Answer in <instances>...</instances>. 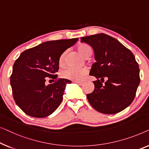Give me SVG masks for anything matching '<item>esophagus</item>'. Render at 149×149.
Segmentation results:
<instances>
[{"label": "esophagus", "instance_id": "esophagus-1", "mask_svg": "<svg viewBox=\"0 0 149 149\" xmlns=\"http://www.w3.org/2000/svg\"><path fill=\"white\" fill-rule=\"evenodd\" d=\"M74 83H76V84H77L79 85V86L82 85L83 84H84L83 81H74Z\"/></svg>", "mask_w": 149, "mask_h": 149}]
</instances>
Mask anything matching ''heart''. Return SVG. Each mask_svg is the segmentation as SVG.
Listing matches in <instances>:
<instances>
[{
  "label": "heart",
  "instance_id": "1",
  "mask_svg": "<svg viewBox=\"0 0 149 149\" xmlns=\"http://www.w3.org/2000/svg\"><path fill=\"white\" fill-rule=\"evenodd\" d=\"M77 51L86 58L89 57L93 54V49L91 47L86 44H81L77 46ZM66 53L65 51L61 54L58 58V64L60 66L64 65L66 60ZM88 73L87 68L75 69L72 68H68L61 72V76L65 79H70L73 81H80L84 79L86 75Z\"/></svg>",
  "mask_w": 149,
  "mask_h": 149
}]
</instances>
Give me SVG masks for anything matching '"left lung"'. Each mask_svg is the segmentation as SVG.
Returning <instances> with one entry per match:
<instances>
[{"label": "left lung", "mask_w": 149, "mask_h": 149, "mask_svg": "<svg viewBox=\"0 0 149 149\" xmlns=\"http://www.w3.org/2000/svg\"><path fill=\"white\" fill-rule=\"evenodd\" d=\"M81 42L93 47L96 61L90 72L97 78L93 81L94 91L86 95L90 104L104 114L125 109L134 99L140 80L134 55L117 40L103 33L82 37ZM104 78L108 80L102 85Z\"/></svg>", "instance_id": "1"}]
</instances>
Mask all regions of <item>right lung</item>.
I'll return each mask as SVG.
<instances>
[{
  "label": "right lung",
  "mask_w": 149,
  "mask_h": 149,
  "mask_svg": "<svg viewBox=\"0 0 149 149\" xmlns=\"http://www.w3.org/2000/svg\"><path fill=\"white\" fill-rule=\"evenodd\" d=\"M77 40L72 38L46 42L26 50L17 58L10 83L15 102L25 113L42 118L59 106L66 85L72 81L57 77L58 58ZM48 79L56 80L46 85Z\"/></svg>",
  "instance_id": "obj_1"
}]
</instances>
